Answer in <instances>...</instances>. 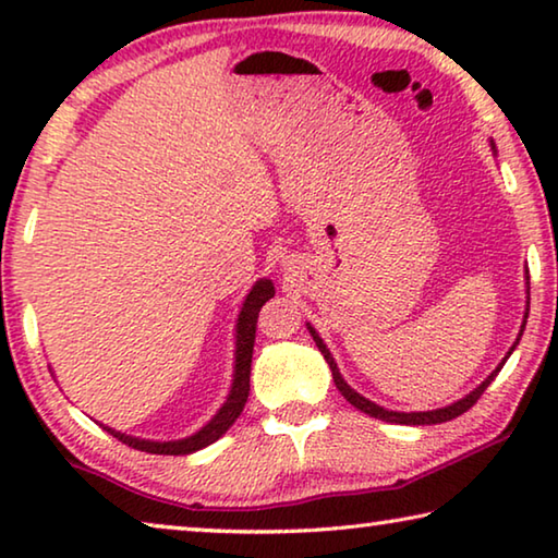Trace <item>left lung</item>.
I'll return each instance as SVG.
<instances>
[{"mask_svg": "<svg viewBox=\"0 0 558 558\" xmlns=\"http://www.w3.org/2000/svg\"><path fill=\"white\" fill-rule=\"evenodd\" d=\"M489 145H493V149H495V143L493 140H489ZM526 280H529V272H526ZM526 317H529V307H526V313H524V319H522V329H519V335H517V342L509 347V352H507V356L502 359V362L497 364V369L487 376V379L477 386V389H472L468 396H462L460 401H456V403H450V405H442V409H436V411H413V413H403V411H389V409H384V405H379V403H374V401H369V399H364L362 393H356L352 386H349L347 381H344V376L339 374V366H337V362H335V356L329 354V349H327V344L323 342V337L317 335V329L307 323V329H310V335H313V339H315V344H317V349L319 352H323V356H325V362L329 364V369H332V379H335V386L339 389V393L344 396V399L354 405V409H359V411H364V413H369L372 418H379V421H386V423H401V426H433V423H446V421H452V418H458L460 413H465L468 409H472V405L477 403V399L480 396H483V391L487 389L489 384L495 381V376L499 374V369H502L505 366V362L509 359V354L514 352V347L519 344V339H522V332H524V327H526Z\"/></svg>", "mask_w": 558, "mask_h": 558, "instance_id": "obj_1", "label": "left lung"}]
</instances>
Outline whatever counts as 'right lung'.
<instances>
[{"label": "right lung", "instance_id": "obj_1", "mask_svg": "<svg viewBox=\"0 0 558 558\" xmlns=\"http://www.w3.org/2000/svg\"><path fill=\"white\" fill-rule=\"evenodd\" d=\"M276 295V288H272V280L260 278L256 286L251 288L248 295H245L239 319H235V354H233V379H231V391L221 403V409L214 413V418L202 426L196 433L179 440H145L128 436V433L106 428L110 436L125 442V446L145 452H155V456H189V452H196L211 442L219 440L226 430H229L235 418H239L245 401H248L251 391V359H253V342H256V319L260 307Z\"/></svg>", "mask_w": 558, "mask_h": 558}]
</instances>
